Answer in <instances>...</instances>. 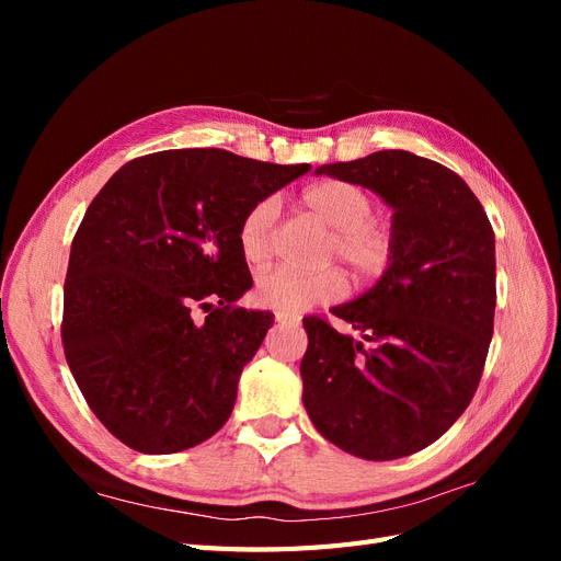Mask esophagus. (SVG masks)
I'll list each match as a JSON object with an SVG mask.
<instances>
[{
  "label": "esophagus",
  "instance_id": "esophagus-1",
  "mask_svg": "<svg viewBox=\"0 0 561 561\" xmlns=\"http://www.w3.org/2000/svg\"><path fill=\"white\" fill-rule=\"evenodd\" d=\"M276 322H278V325H295V318L290 316V313H285V311H278L276 313Z\"/></svg>",
  "mask_w": 561,
  "mask_h": 561
}]
</instances>
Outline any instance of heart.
I'll return each mask as SVG.
<instances>
[{
  "label": "heart",
  "instance_id": "1",
  "mask_svg": "<svg viewBox=\"0 0 561 561\" xmlns=\"http://www.w3.org/2000/svg\"><path fill=\"white\" fill-rule=\"evenodd\" d=\"M301 206L332 229L330 252L358 276H377L390 257V233L369 219L375 201L360 184L348 180H320L301 192ZM278 215L276 198H262L245 213L239 227V248L250 266H264L271 257V231ZM346 295V278L336 268L295 271L276 268L260 276L257 299L285 313L309 311Z\"/></svg>",
  "mask_w": 561,
  "mask_h": 561
}]
</instances>
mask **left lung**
<instances>
[{"instance_id":"1","label":"left lung","mask_w":561,"mask_h":561,"mask_svg":"<svg viewBox=\"0 0 561 561\" xmlns=\"http://www.w3.org/2000/svg\"><path fill=\"white\" fill-rule=\"evenodd\" d=\"M393 210L381 278L332 313L304 318L299 371L316 431L367 461L410 456L447 433L478 390L496 309V241L482 203L449 168L404 149L325 163Z\"/></svg>"}]
</instances>
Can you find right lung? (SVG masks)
Instances as JSON below:
<instances>
[{
	"label": "right lung",
	"instance_id": "obj_1",
	"mask_svg": "<svg viewBox=\"0 0 561 561\" xmlns=\"http://www.w3.org/2000/svg\"><path fill=\"white\" fill-rule=\"evenodd\" d=\"M304 173L309 163L168 149L128 161L93 198L67 264L62 346L93 414L130 449H190L231 416L274 325L271 311L233 307L252 287L241 219Z\"/></svg>",
	"mask_w": 561,
	"mask_h": 561
}]
</instances>
